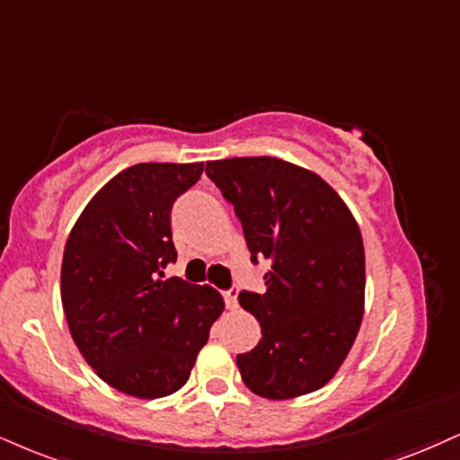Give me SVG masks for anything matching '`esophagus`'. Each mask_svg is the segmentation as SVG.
<instances>
[{"label":"esophagus","instance_id":"esophagus-1","mask_svg":"<svg viewBox=\"0 0 460 460\" xmlns=\"http://www.w3.org/2000/svg\"><path fill=\"white\" fill-rule=\"evenodd\" d=\"M223 297H225V304L229 311H234V308H237V287H231V289L223 291Z\"/></svg>","mask_w":460,"mask_h":460}]
</instances>
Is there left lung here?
Wrapping results in <instances>:
<instances>
[{
    "label": "left lung",
    "instance_id": "left-lung-1",
    "mask_svg": "<svg viewBox=\"0 0 460 460\" xmlns=\"http://www.w3.org/2000/svg\"><path fill=\"white\" fill-rule=\"evenodd\" d=\"M206 173L240 218L251 261L270 259L265 293L242 291L261 341L235 358L254 394L272 401L323 388L356 341L364 311L362 235L334 188L270 156L226 158Z\"/></svg>",
    "mask_w": 460,
    "mask_h": 460
}]
</instances>
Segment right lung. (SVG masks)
Here are the masks:
<instances>
[{
    "label": "right lung",
    "instance_id": "add662e5",
    "mask_svg": "<svg viewBox=\"0 0 460 460\" xmlns=\"http://www.w3.org/2000/svg\"><path fill=\"white\" fill-rule=\"evenodd\" d=\"M203 163H141L115 175L72 226L62 304L76 347L111 388L173 394L190 377L225 302L212 287L164 279L175 263L171 209Z\"/></svg>",
    "mask_w": 460,
    "mask_h": 460
}]
</instances>
